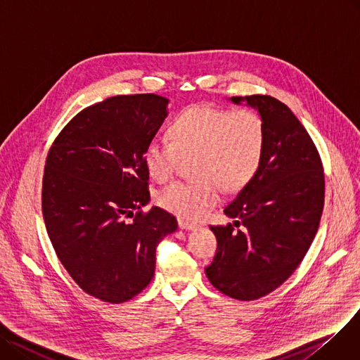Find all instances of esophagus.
<instances>
[{
    "label": "esophagus",
    "mask_w": 360,
    "mask_h": 360,
    "mask_svg": "<svg viewBox=\"0 0 360 360\" xmlns=\"http://www.w3.org/2000/svg\"><path fill=\"white\" fill-rule=\"evenodd\" d=\"M179 226L181 228V229H196L198 228V225H195V224H192V222H187V221H183V219H179Z\"/></svg>",
    "instance_id": "34e87169"
}]
</instances>
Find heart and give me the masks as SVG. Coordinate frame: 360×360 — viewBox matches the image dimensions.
<instances>
[{"instance_id":"heart-1","label":"heart","mask_w":360,"mask_h":360,"mask_svg":"<svg viewBox=\"0 0 360 360\" xmlns=\"http://www.w3.org/2000/svg\"><path fill=\"white\" fill-rule=\"evenodd\" d=\"M172 139L155 138L145 146L143 162L158 180L170 179L181 158L195 155L199 181H173L157 200L168 212L187 221L200 219L221 200L222 187L237 192L259 172L266 150V122L251 108L236 110L196 104L172 122Z\"/></svg>"}]
</instances>
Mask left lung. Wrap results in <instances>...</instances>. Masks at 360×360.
<instances>
[{
	"instance_id": "obj_1",
	"label": "left lung",
	"mask_w": 360,
	"mask_h": 360,
	"mask_svg": "<svg viewBox=\"0 0 360 360\" xmlns=\"http://www.w3.org/2000/svg\"><path fill=\"white\" fill-rule=\"evenodd\" d=\"M244 100L266 122L264 157L224 207L236 221L210 225L218 248L205 271L226 297L255 301L279 288L305 257L323 215L326 180L319 150L285 103L262 94Z\"/></svg>"
}]
</instances>
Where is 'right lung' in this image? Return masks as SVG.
Wrapping results in <instances>:
<instances>
[{
    "label": "right lung",
    "mask_w": 360,
    "mask_h": 360,
    "mask_svg": "<svg viewBox=\"0 0 360 360\" xmlns=\"http://www.w3.org/2000/svg\"><path fill=\"white\" fill-rule=\"evenodd\" d=\"M168 100L120 94L75 115L55 138L41 180V214L75 283L109 304L135 298L154 278L155 251L177 219L150 202L145 146Z\"/></svg>",
    "instance_id": "add662e5"
}]
</instances>
